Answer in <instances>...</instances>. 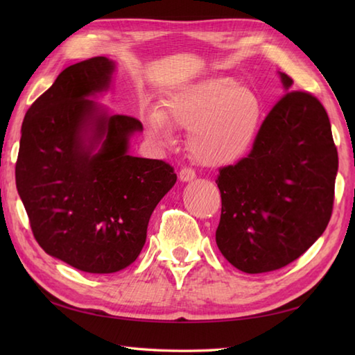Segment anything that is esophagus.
<instances>
[{
  "mask_svg": "<svg viewBox=\"0 0 355 355\" xmlns=\"http://www.w3.org/2000/svg\"><path fill=\"white\" fill-rule=\"evenodd\" d=\"M178 177L182 182H192V180L197 177V173H195V171L191 168H183L182 171H180Z\"/></svg>",
  "mask_w": 355,
  "mask_h": 355,
  "instance_id": "34e87169",
  "label": "esophagus"
}]
</instances>
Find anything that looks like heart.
Instances as JSON below:
<instances>
[{
  "mask_svg": "<svg viewBox=\"0 0 355 355\" xmlns=\"http://www.w3.org/2000/svg\"><path fill=\"white\" fill-rule=\"evenodd\" d=\"M166 111L150 110L148 131L169 141L171 123L191 131L189 148L201 164L225 166L243 158L258 134L261 101L252 89L218 76L180 87L166 99Z\"/></svg>",
  "mask_w": 355,
  "mask_h": 355,
  "instance_id": "heart-1",
  "label": "heart"
}]
</instances>
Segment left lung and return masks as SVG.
<instances>
[{
  "instance_id": "8db88e82",
  "label": "left lung",
  "mask_w": 355,
  "mask_h": 355,
  "mask_svg": "<svg viewBox=\"0 0 355 355\" xmlns=\"http://www.w3.org/2000/svg\"><path fill=\"white\" fill-rule=\"evenodd\" d=\"M285 89L293 79L281 73ZM337 148L325 108L306 92H288L263 119L253 148L220 169L216 245L244 273H267L297 259L333 214Z\"/></svg>"
}]
</instances>
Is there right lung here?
Segmentation results:
<instances>
[{"instance_id":"right-lung-1","label":"right lung","mask_w":355,"mask_h":355,"mask_svg":"<svg viewBox=\"0 0 355 355\" xmlns=\"http://www.w3.org/2000/svg\"><path fill=\"white\" fill-rule=\"evenodd\" d=\"M114 62L96 56L59 74L32 103L15 168L33 236L45 253L87 273H116L140 254L149 218L177 175L132 157L143 126L87 97L107 89Z\"/></svg>"}]
</instances>
